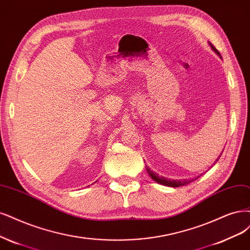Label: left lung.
<instances>
[{
    "instance_id": "left-lung-1",
    "label": "left lung",
    "mask_w": 250,
    "mask_h": 250,
    "mask_svg": "<svg viewBox=\"0 0 250 250\" xmlns=\"http://www.w3.org/2000/svg\"><path fill=\"white\" fill-rule=\"evenodd\" d=\"M210 43V42H209ZM210 45H211V47H212V49L215 51V53H216L220 58H221V56H220V53L219 51L215 48V46L212 44V43H210ZM220 157V156H219ZM218 160V159H217ZM146 167H147V170H148V173H149V175L151 176V178L155 181V182H157V183H159V184H162V185H166V186H169V187H179V186H183V185H187L188 183H190V182H192V181H194L195 179H197V178H195V179H192V180H169V179H167V178H165V177H159L156 173H154L153 170H151L147 166H146Z\"/></svg>"
}]
</instances>
